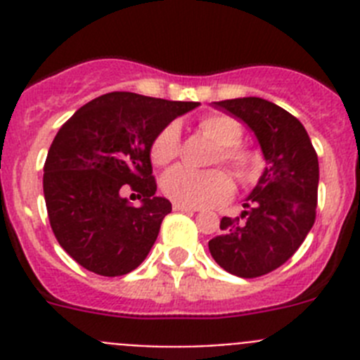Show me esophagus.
Here are the masks:
<instances>
[{
  "label": "esophagus",
  "instance_id": "esophagus-1",
  "mask_svg": "<svg viewBox=\"0 0 360 360\" xmlns=\"http://www.w3.org/2000/svg\"><path fill=\"white\" fill-rule=\"evenodd\" d=\"M173 209L174 211H182V212H196L198 209L196 207H189V205H184V203H173Z\"/></svg>",
  "mask_w": 360,
  "mask_h": 360
}]
</instances>
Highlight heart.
<instances>
[{
  "instance_id": "b5f03b06",
  "label": "heart",
  "mask_w": 360,
  "mask_h": 360,
  "mask_svg": "<svg viewBox=\"0 0 360 360\" xmlns=\"http://www.w3.org/2000/svg\"><path fill=\"white\" fill-rule=\"evenodd\" d=\"M198 129L214 142L212 164L227 165L240 182H249L259 171V160L252 151L240 144L243 128L236 119L225 113H211L200 119ZM180 153V128L169 122L153 139L149 157L155 165H167ZM162 191L173 202L189 207H203L227 200L232 193L231 176L224 169L195 171L176 165L162 176Z\"/></svg>"
}]
</instances>
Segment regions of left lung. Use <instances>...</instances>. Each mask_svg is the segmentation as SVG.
Returning <instances> with one entry per match:
<instances>
[{
	"instance_id": "left-lung-1",
	"label": "left lung",
	"mask_w": 360,
	"mask_h": 360,
	"mask_svg": "<svg viewBox=\"0 0 360 360\" xmlns=\"http://www.w3.org/2000/svg\"><path fill=\"white\" fill-rule=\"evenodd\" d=\"M257 136L266 167L238 218L224 216L209 241L219 266L238 278H259L287 263L316 221L319 162L307 129L278 104L259 97L214 103Z\"/></svg>"
}]
</instances>
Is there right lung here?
Masks as SVG:
<instances>
[{
	"instance_id": "add662e5",
	"label": "right lung",
	"mask_w": 360,
	"mask_h": 360,
	"mask_svg": "<svg viewBox=\"0 0 360 360\" xmlns=\"http://www.w3.org/2000/svg\"><path fill=\"white\" fill-rule=\"evenodd\" d=\"M196 106L111 91L63 124L44 162L43 191L50 227L79 265L115 278L144 262L171 212L169 200L155 196L151 142ZM131 190L143 200L141 208L129 205Z\"/></svg>"
}]
</instances>
